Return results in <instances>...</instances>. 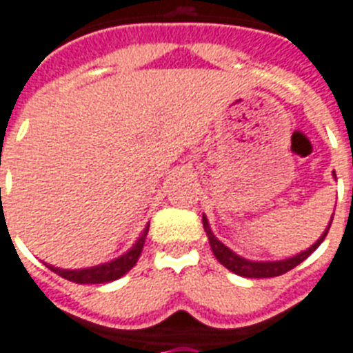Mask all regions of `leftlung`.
<instances>
[{
  "instance_id": "8db88e82",
  "label": "left lung",
  "mask_w": 353,
  "mask_h": 353,
  "mask_svg": "<svg viewBox=\"0 0 353 353\" xmlns=\"http://www.w3.org/2000/svg\"><path fill=\"white\" fill-rule=\"evenodd\" d=\"M333 176H335V172H333ZM330 228H332V222L327 224L326 231L322 233V236L314 242L311 248H307L305 252H300V254L294 255V257H289V259L283 261H250L241 257V255H236L233 250L228 248L225 244H222L216 236L212 235L211 225L207 222V216H203V230H205L207 239H209V244H211V250L212 254H214V257L219 259L220 265H224L228 270H231L233 274H239L242 278H276V276H281V274L289 272V270H292L294 266H298L302 261L307 259L309 255L319 248L320 242L326 239Z\"/></svg>"
}]
</instances>
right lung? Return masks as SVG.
<instances>
[{
	"mask_svg": "<svg viewBox=\"0 0 353 353\" xmlns=\"http://www.w3.org/2000/svg\"><path fill=\"white\" fill-rule=\"evenodd\" d=\"M148 230H150V224L146 225V230L142 231V235L139 236V241L134 242L133 246L125 252L123 255H120L118 259L109 261V263H103V265L90 266V268H81V270H64V268H55L46 263V266L53 270L55 274H59L61 278L68 279V281H74V283L81 285H94V283H109V281H114V279L122 278L123 274H128L137 261L141 257L142 248H144V241H146Z\"/></svg>",
	"mask_w": 353,
	"mask_h": 353,
	"instance_id": "add662e5",
	"label": "right lung"
}]
</instances>
